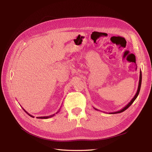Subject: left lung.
I'll use <instances>...</instances> for the list:
<instances>
[{
    "instance_id": "obj_1",
    "label": "left lung",
    "mask_w": 152,
    "mask_h": 152,
    "mask_svg": "<svg viewBox=\"0 0 152 152\" xmlns=\"http://www.w3.org/2000/svg\"><path fill=\"white\" fill-rule=\"evenodd\" d=\"M140 80H139V84H138V87H137V92L135 94V96H134V98H133L131 102L129 103L126 106H125L123 108H122L121 110H118V111H117V112H110L109 113L110 114H115V113H121V112H123L124 111H125L126 110H127L129 107H130V106L132 104V103L134 102L135 99H136V98L137 97V96H138L139 94V93H140V88H141V80H142V74H141V71H140ZM95 110H98L97 109H96L95 108H94Z\"/></svg>"
}]
</instances>
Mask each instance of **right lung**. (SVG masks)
<instances>
[{
	"mask_svg": "<svg viewBox=\"0 0 152 152\" xmlns=\"http://www.w3.org/2000/svg\"><path fill=\"white\" fill-rule=\"evenodd\" d=\"M23 110H24V111L27 113V114H28V115L29 116H30V117H34V116H32L31 115H30V114H29L28 112H27L26 111V110H25V109H23ZM59 110H60V108H59V110H58V111L56 113H58L59 112ZM54 115L55 114H53V115H49V116H46V117H37V118H50V117H53Z\"/></svg>",
	"mask_w": 152,
	"mask_h": 152,
	"instance_id": "right-lung-1",
	"label": "right lung"
}]
</instances>
